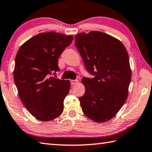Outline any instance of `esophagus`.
Instances as JSON below:
<instances>
[{"mask_svg": "<svg viewBox=\"0 0 152 152\" xmlns=\"http://www.w3.org/2000/svg\"><path fill=\"white\" fill-rule=\"evenodd\" d=\"M70 83H71L72 85L77 84L78 83V80H72L70 81Z\"/></svg>", "mask_w": 152, "mask_h": 152, "instance_id": "34e87169", "label": "esophagus"}]
</instances>
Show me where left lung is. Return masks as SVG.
<instances>
[{
	"mask_svg": "<svg viewBox=\"0 0 152 152\" xmlns=\"http://www.w3.org/2000/svg\"><path fill=\"white\" fill-rule=\"evenodd\" d=\"M75 40L86 70L94 76L82 78L86 90L79 97L82 110L96 122H107L128 98L132 77L128 52L121 41L100 31L80 33Z\"/></svg>",
	"mask_w": 152,
	"mask_h": 152,
	"instance_id": "obj_1",
	"label": "left lung"
}]
</instances>
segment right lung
<instances>
[{
  "mask_svg": "<svg viewBox=\"0 0 152 152\" xmlns=\"http://www.w3.org/2000/svg\"><path fill=\"white\" fill-rule=\"evenodd\" d=\"M73 38L55 32L40 33L24 42L16 54L14 80L19 97L40 121L54 120L64 110L70 82L49 76L59 70L58 59Z\"/></svg>",
  "mask_w": 152,
  "mask_h": 152,
  "instance_id": "1",
  "label": "right lung"
}]
</instances>
